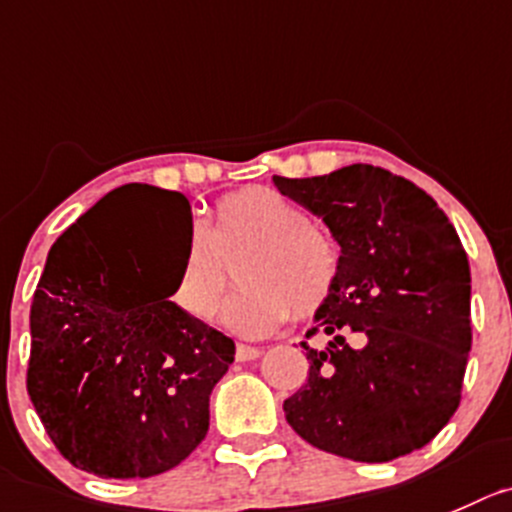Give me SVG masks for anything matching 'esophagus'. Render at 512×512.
<instances>
[{"instance_id": "esophagus-1", "label": "esophagus", "mask_w": 512, "mask_h": 512, "mask_svg": "<svg viewBox=\"0 0 512 512\" xmlns=\"http://www.w3.org/2000/svg\"><path fill=\"white\" fill-rule=\"evenodd\" d=\"M261 354H264V349L251 347V344H238V347H236L238 362H251V359H259Z\"/></svg>"}]
</instances>
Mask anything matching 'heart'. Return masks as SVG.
Wrapping results in <instances>:
<instances>
[{"label": "heart", "mask_w": 512, "mask_h": 512, "mask_svg": "<svg viewBox=\"0 0 512 512\" xmlns=\"http://www.w3.org/2000/svg\"><path fill=\"white\" fill-rule=\"evenodd\" d=\"M238 251L241 281L218 311L238 337H266L291 316H314L334 296L342 274L337 241L306 218V211L264 186L243 188L216 203L211 228L193 221L186 233L173 304L206 321L226 286V266Z\"/></svg>", "instance_id": "1"}]
</instances>
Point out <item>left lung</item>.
Masks as SVG:
<instances>
[{
    "mask_svg": "<svg viewBox=\"0 0 512 512\" xmlns=\"http://www.w3.org/2000/svg\"><path fill=\"white\" fill-rule=\"evenodd\" d=\"M274 186L329 226L342 274L306 342L309 379L284 402L309 445L357 462L425 447L460 405L472 344L470 264L437 203L402 175L354 163ZM344 333H357L354 348Z\"/></svg>",
    "mask_w": 512,
    "mask_h": 512,
    "instance_id": "1",
    "label": "left lung"
}]
</instances>
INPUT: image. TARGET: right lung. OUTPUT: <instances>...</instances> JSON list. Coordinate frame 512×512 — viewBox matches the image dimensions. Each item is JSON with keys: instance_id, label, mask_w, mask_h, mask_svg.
<instances>
[{"instance_id": "1", "label": "right lung", "mask_w": 512, "mask_h": 512, "mask_svg": "<svg viewBox=\"0 0 512 512\" xmlns=\"http://www.w3.org/2000/svg\"><path fill=\"white\" fill-rule=\"evenodd\" d=\"M193 223L183 193L130 183L55 241L29 311L27 392L60 455L100 478H150L208 432V399L236 344L170 301L135 226Z\"/></svg>"}]
</instances>
